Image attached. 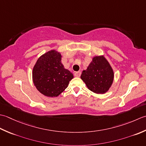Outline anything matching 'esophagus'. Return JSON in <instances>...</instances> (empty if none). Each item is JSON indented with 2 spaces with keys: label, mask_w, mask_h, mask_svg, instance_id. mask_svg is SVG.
<instances>
[{
  "label": "esophagus",
  "mask_w": 146,
  "mask_h": 146,
  "mask_svg": "<svg viewBox=\"0 0 146 146\" xmlns=\"http://www.w3.org/2000/svg\"><path fill=\"white\" fill-rule=\"evenodd\" d=\"M81 72H80V71H78V72H76L74 73V76H75V77H78L81 76Z\"/></svg>",
  "instance_id": "obj_1"
}]
</instances>
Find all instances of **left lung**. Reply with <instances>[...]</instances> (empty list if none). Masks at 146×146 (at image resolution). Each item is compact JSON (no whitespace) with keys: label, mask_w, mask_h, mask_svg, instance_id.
Segmentation results:
<instances>
[{"label":"left lung","mask_w":146,"mask_h":146,"mask_svg":"<svg viewBox=\"0 0 146 146\" xmlns=\"http://www.w3.org/2000/svg\"><path fill=\"white\" fill-rule=\"evenodd\" d=\"M81 78L90 91L96 94H105L111 86L114 72L105 56H96L87 69L82 71Z\"/></svg>","instance_id":"obj_1"}]
</instances>
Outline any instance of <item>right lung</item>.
<instances>
[{
    "label": "right lung",
    "mask_w": 146,
    "mask_h": 146,
    "mask_svg": "<svg viewBox=\"0 0 146 146\" xmlns=\"http://www.w3.org/2000/svg\"><path fill=\"white\" fill-rule=\"evenodd\" d=\"M62 55L50 50L38 59L33 69V81L37 90L48 97H57L69 85L74 76L62 64Z\"/></svg>",
    "instance_id": "1"
}]
</instances>
